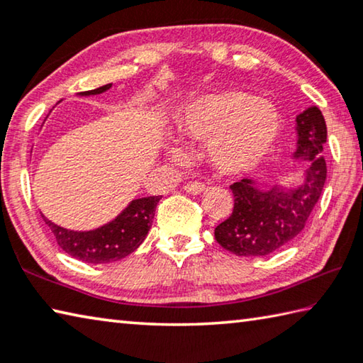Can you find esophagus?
I'll list each match as a JSON object with an SVG mask.
<instances>
[{"label": "esophagus", "mask_w": 363, "mask_h": 363, "mask_svg": "<svg viewBox=\"0 0 363 363\" xmlns=\"http://www.w3.org/2000/svg\"><path fill=\"white\" fill-rule=\"evenodd\" d=\"M205 189H206V186L203 182H189V184H186V186H184V190H186L187 194H192V195H199V194H201V192H205Z\"/></svg>", "instance_id": "1"}]
</instances>
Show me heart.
<instances>
[{"instance_id":"heart-1","label":"heart","mask_w":363,"mask_h":363,"mask_svg":"<svg viewBox=\"0 0 363 363\" xmlns=\"http://www.w3.org/2000/svg\"><path fill=\"white\" fill-rule=\"evenodd\" d=\"M280 115L272 104L238 89L216 91L189 104L179 123L182 136L208 144L213 168L242 176L259 167L280 136ZM171 157L182 160L181 149Z\"/></svg>"}]
</instances>
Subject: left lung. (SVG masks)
I'll list each match as a JSON object with an SVG mask.
<instances>
[{"instance_id":"1","label":"left lung","mask_w":363,"mask_h":363,"mask_svg":"<svg viewBox=\"0 0 363 363\" xmlns=\"http://www.w3.org/2000/svg\"><path fill=\"white\" fill-rule=\"evenodd\" d=\"M296 131L294 158L309 163L301 186L261 190L251 179L230 186L233 211L214 229L218 243L230 253L267 256L284 248L304 229L327 179L323 158L327 125L318 107H309L296 116Z\"/></svg>"}]
</instances>
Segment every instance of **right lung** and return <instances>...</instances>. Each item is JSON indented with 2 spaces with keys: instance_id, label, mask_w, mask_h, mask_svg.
<instances>
[{
  "instance_id": "right-lung-1",
  "label": "right lung",
  "mask_w": 363,
  "mask_h": 363,
  "mask_svg": "<svg viewBox=\"0 0 363 363\" xmlns=\"http://www.w3.org/2000/svg\"><path fill=\"white\" fill-rule=\"evenodd\" d=\"M104 84L97 89L83 91L79 96H94L110 89ZM162 196H144L136 199L116 216L112 223L88 232H75L64 229L43 216L46 225L56 237V242L67 255L89 264H107L120 261L145 240L152 225L155 208Z\"/></svg>"
}]
</instances>
